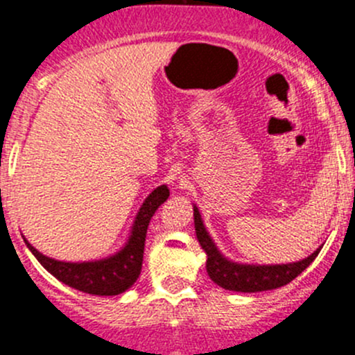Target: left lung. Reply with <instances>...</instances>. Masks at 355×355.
Masks as SVG:
<instances>
[{
    "mask_svg": "<svg viewBox=\"0 0 355 355\" xmlns=\"http://www.w3.org/2000/svg\"><path fill=\"white\" fill-rule=\"evenodd\" d=\"M194 227L196 235L200 247L206 252V270L211 280L225 290L234 292H264V290L280 288L290 284L293 278L299 277L320 254V249L314 250L306 259L288 264H239L227 259L223 254L214 245L213 239L209 237L204 228L202 218L198 207L194 206Z\"/></svg>",
    "mask_w": 355,
    "mask_h": 355,
    "instance_id": "obj_1",
    "label": "left lung"
}]
</instances>
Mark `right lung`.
<instances>
[{"label":"right lung","instance_id":"1","mask_svg":"<svg viewBox=\"0 0 355 355\" xmlns=\"http://www.w3.org/2000/svg\"><path fill=\"white\" fill-rule=\"evenodd\" d=\"M170 196L166 185L155 189L148 199L142 202L134 225H132L130 237L127 244L121 247L116 254L98 261H85V263H65L53 257L44 256L35 247L25 241L35 259L49 271L55 278L91 295H118L125 292L137 282L142 270V257H144L146 234H148L149 221L157 207Z\"/></svg>","mask_w":355,"mask_h":355}]
</instances>
